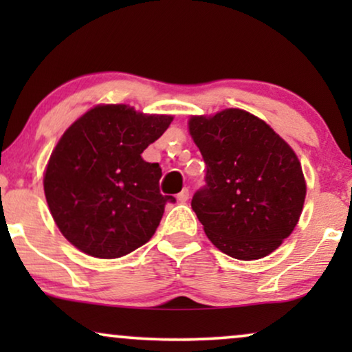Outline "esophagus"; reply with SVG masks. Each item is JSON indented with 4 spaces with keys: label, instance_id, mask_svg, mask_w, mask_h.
<instances>
[{
    "label": "esophagus",
    "instance_id": "esophagus-1",
    "mask_svg": "<svg viewBox=\"0 0 352 352\" xmlns=\"http://www.w3.org/2000/svg\"><path fill=\"white\" fill-rule=\"evenodd\" d=\"M189 195H190L189 189H187V187H184V189H182V190L179 192V194H177V201H181V204H184V201L189 200Z\"/></svg>",
    "mask_w": 352,
    "mask_h": 352
}]
</instances>
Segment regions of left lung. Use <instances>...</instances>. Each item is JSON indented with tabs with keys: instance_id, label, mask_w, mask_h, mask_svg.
<instances>
[{
	"instance_id": "obj_1",
	"label": "left lung",
	"mask_w": 352,
	"mask_h": 352,
	"mask_svg": "<svg viewBox=\"0 0 352 352\" xmlns=\"http://www.w3.org/2000/svg\"><path fill=\"white\" fill-rule=\"evenodd\" d=\"M189 131L206 165L192 210L211 243L252 261L280 247L306 197L301 163L266 122L240 109L192 117Z\"/></svg>"
}]
</instances>
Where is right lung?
Here are the masks:
<instances>
[{
  "mask_svg": "<svg viewBox=\"0 0 352 352\" xmlns=\"http://www.w3.org/2000/svg\"><path fill=\"white\" fill-rule=\"evenodd\" d=\"M171 122L124 104L96 105L62 134L43 184L57 228L80 252L120 258L155 234L166 201L176 200L160 194L162 168L141 153Z\"/></svg>",
  "mask_w": 352,
  "mask_h": 352,
  "instance_id": "add662e5",
  "label": "right lung"
}]
</instances>
